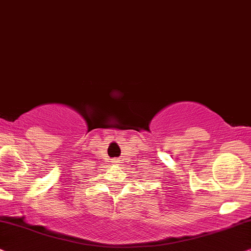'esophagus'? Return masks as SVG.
<instances>
[{
	"instance_id": "obj_1",
	"label": "esophagus",
	"mask_w": 251,
	"mask_h": 251,
	"mask_svg": "<svg viewBox=\"0 0 251 251\" xmlns=\"http://www.w3.org/2000/svg\"><path fill=\"white\" fill-rule=\"evenodd\" d=\"M113 163H115V164H118V163H122V162H120L119 158H116V159H113Z\"/></svg>"
}]
</instances>
